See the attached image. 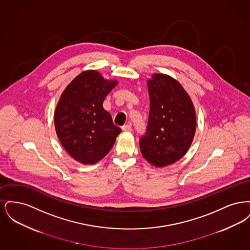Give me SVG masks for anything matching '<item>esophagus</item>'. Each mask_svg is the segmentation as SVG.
Instances as JSON below:
<instances>
[{"label": "esophagus", "instance_id": "1", "mask_svg": "<svg viewBox=\"0 0 250 250\" xmlns=\"http://www.w3.org/2000/svg\"><path fill=\"white\" fill-rule=\"evenodd\" d=\"M122 130L124 131V132H131L132 131V127H131V125H124L122 127Z\"/></svg>", "mask_w": 250, "mask_h": 250}]
</instances>
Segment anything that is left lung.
<instances>
[{
	"label": "left lung",
	"instance_id": "obj_1",
	"mask_svg": "<svg viewBox=\"0 0 250 250\" xmlns=\"http://www.w3.org/2000/svg\"><path fill=\"white\" fill-rule=\"evenodd\" d=\"M150 111L140 139L143 157L155 167L175 163L188 152L196 132V112L189 95L173 78L153 75L147 82Z\"/></svg>",
	"mask_w": 250,
	"mask_h": 250
}]
</instances>
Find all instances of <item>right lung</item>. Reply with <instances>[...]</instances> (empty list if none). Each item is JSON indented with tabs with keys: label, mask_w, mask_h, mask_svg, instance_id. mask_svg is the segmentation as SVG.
<instances>
[{
	"label": "right lung",
	"mask_w": 250,
	"mask_h": 250,
	"mask_svg": "<svg viewBox=\"0 0 250 250\" xmlns=\"http://www.w3.org/2000/svg\"><path fill=\"white\" fill-rule=\"evenodd\" d=\"M116 85L99 72L87 70L60 97L54 113L57 136L65 151L83 164H95L106 156L122 131L103 108L105 97Z\"/></svg>",
	"instance_id": "right-lung-1"
}]
</instances>
